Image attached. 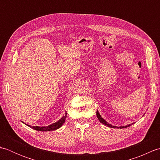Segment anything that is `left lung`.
I'll use <instances>...</instances> for the list:
<instances>
[{
	"label": "left lung",
	"instance_id": "left-lung-1",
	"mask_svg": "<svg viewBox=\"0 0 160 160\" xmlns=\"http://www.w3.org/2000/svg\"><path fill=\"white\" fill-rule=\"evenodd\" d=\"M96 115H97V117H98V120H99V121L101 122L102 124H104V125H106V126H107V127H110V128H127V127H130V126L131 125V124H129V125H127V126H125V127H115V126H113V125H111V124H108V123H107V122L105 121L104 119L101 117V115H100V113H98V111H97V113H96Z\"/></svg>",
	"mask_w": 160,
	"mask_h": 160
}]
</instances>
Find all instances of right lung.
<instances>
[{
    "label": "right lung",
    "mask_w": 160,
    "mask_h": 160,
    "mask_svg": "<svg viewBox=\"0 0 160 160\" xmlns=\"http://www.w3.org/2000/svg\"><path fill=\"white\" fill-rule=\"evenodd\" d=\"M67 113H65V115H64L60 120H58L52 124L47 126V127H37V126L36 127H32V126H30V125H28V124L27 125H28V127H29L30 128L34 129V130H36V131H54V130H56V129H58L62 127V125L64 124V121H65V119L67 118Z\"/></svg>",
    "instance_id": "1"
}]
</instances>
